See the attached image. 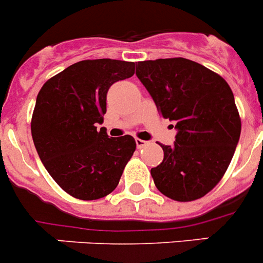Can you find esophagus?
<instances>
[{"label":"esophagus","mask_w":263,"mask_h":263,"mask_svg":"<svg viewBox=\"0 0 263 263\" xmlns=\"http://www.w3.org/2000/svg\"><path fill=\"white\" fill-rule=\"evenodd\" d=\"M145 145H147V141H145V140H141V139H136V146L139 147H144Z\"/></svg>","instance_id":"obj_1"}]
</instances>
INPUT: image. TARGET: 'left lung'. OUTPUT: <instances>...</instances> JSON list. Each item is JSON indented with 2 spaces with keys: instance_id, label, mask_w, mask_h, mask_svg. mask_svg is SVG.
Listing matches in <instances>:
<instances>
[{
  "instance_id": "obj_1",
  "label": "left lung",
  "mask_w": 263,
  "mask_h": 263,
  "mask_svg": "<svg viewBox=\"0 0 263 263\" xmlns=\"http://www.w3.org/2000/svg\"><path fill=\"white\" fill-rule=\"evenodd\" d=\"M136 76L160 116L176 123L173 146L150 173L163 195L191 202L210 193L235 153L241 121L230 86L217 73L183 58L139 61Z\"/></svg>"
}]
</instances>
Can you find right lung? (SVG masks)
I'll list each match as a JSON object with an SVG mask.
<instances>
[{"label":"right lung","mask_w":263,"mask_h":263,"mask_svg":"<svg viewBox=\"0 0 263 263\" xmlns=\"http://www.w3.org/2000/svg\"><path fill=\"white\" fill-rule=\"evenodd\" d=\"M135 74V63L96 59L73 64L40 90L32 116L33 142L40 159L65 193L95 200L118 185L136 150L129 135L98 131L106 113L110 86Z\"/></svg>","instance_id":"1"}]
</instances>
